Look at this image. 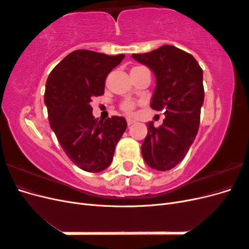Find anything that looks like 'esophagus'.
Masks as SVG:
<instances>
[{
	"label": "esophagus",
	"instance_id": "34e87169",
	"mask_svg": "<svg viewBox=\"0 0 249 249\" xmlns=\"http://www.w3.org/2000/svg\"><path fill=\"white\" fill-rule=\"evenodd\" d=\"M135 123V120H133V119H126V124H127V125H131V124H133Z\"/></svg>",
	"mask_w": 249,
	"mask_h": 249
}]
</instances>
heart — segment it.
Segmentation results:
<instances>
[{"label": "heart", "mask_w": 249, "mask_h": 249, "mask_svg": "<svg viewBox=\"0 0 249 249\" xmlns=\"http://www.w3.org/2000/svg\"><path fill=\"white\" fill-rule=\"evenodd\" d=\"M122 109L123 111H124L126 114H132V112L135 108V104L132 102V101H125L122 104Z\"/></svg>", "instance_id": "obj_1"}]
</instances>
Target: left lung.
<instances>
[{
    "label": "left lung",
    "mask_w": 249,
    "mask_h": 249,
    "mask_svg": "<svg viewBox=\"0 0 249 249\" xmlns=\"http://www.w3.org/2000/svg\"><path fill=\"white\" fill-rule=\"evenodd\" d=\"M132 57L154 71L157 85L150 107L165 115L159 127L146 124L142 157L149 167L166 171L183 161L197 135L205 99L202 70L189 53L168 44Z\"/></svg>",
    "instance_id": "8db88e82"
}]
</instances>
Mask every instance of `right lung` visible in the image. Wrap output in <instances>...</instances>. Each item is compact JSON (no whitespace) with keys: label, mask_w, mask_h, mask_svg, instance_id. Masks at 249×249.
I'll return each mask as SVG.
<instances>
[{"label":"right lung","mask_w":249,"mask_h":249,"mask_svg":"<svg viewBox=\"0 0 249 249\" xmlns=\"http://www.w3.org/2000/svg\"><path fill=\"white\" fill-rule=\"evenodd\" d=\"M124 58L89 50H77L49 74L44 103L49 123L67 157L88 172H100L112 162L115 146L126 129L124 117L99 120L90 102L104 94L108 73Z\"/></svg>","instance_id":"add662e5"}]
</instances>
